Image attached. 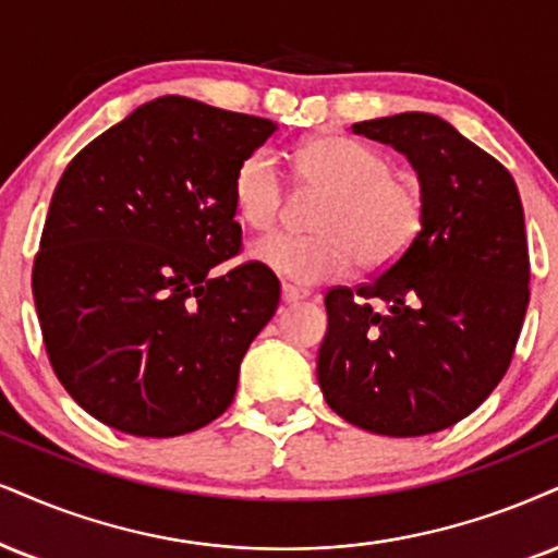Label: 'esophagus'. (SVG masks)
I'll use <instances>...</instances> for the list:
<instances>
[{"label":"esophagus","mask_w":558,"mask_h":558,"mask_svg":"<svg viewBox=\"0 0 558 558\" xmlns=\"http://www.w3.org/2000/svg\"><path fill=\"white\" fill-rule=\"evenodd\" d=\"M307 292L300 290V287H292V284H281V300L287 302V305H292V302H300L305 300Z\"/></svg>","instance_id":"34e87169"}]
</instances>
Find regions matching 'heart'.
Returning a JSON list of instances; mask_svg holds the SVG:
<instances>
[{
    "label": "heart",
    "mask_w": 558,
    "mask_h": 558,
    "mask_svg": "<svg viewBox=\"0 0 558 558\" xmlns=\"http://www.w3.org/2000/svg\"><path fill=\"white\" fill-rule=\"evenodd\" d=\"M292 173L302 194L323 196L311 219L315 235H268L251 245V258L294 284L339 279L354 264L377 271L396 264L422 232L418 183L393 173L388 157L367 144L341 134L313 136L294 149ZM232 202L253 230L279 222L287 189L268 149L238 165Z\"/></svg>",
    "instance_id": "heart-1"
}]
</instances>
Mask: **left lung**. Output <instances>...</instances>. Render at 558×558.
<instances>
[{
  "label": "left lung",
  "instance_id": "left-lung-1",
  "mask_svg": "<svg viewBox=\"0 0 558 558\" xmlns=\"http://www.w3.org/2000/svg\"><path fill=\"white\" fill-rule=\"evenodd\" d=\"M352 132L409 157L424 225L380 277L328 290L318 383L360 429L432 435L476 411L510 367L531 300L518 185L439 116L398 113Z\"/></svg>",
  "mask_w": 558,
  "mask_h": 558
}]
</instances>
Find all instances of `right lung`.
<instances>
[{
  "mask_svg": "<svg viewBox=\"0 0 558 558\" xmlns=\"http://www.w3.org/2000/svg\"><path fill=\"white\" fill-rule=\"evenodd\" d=\"M277 123L165 95L66 165L33 264L46 354L66 393L134 437L225 414L240 362L279 305L271 268L238 256L232 181Z\"/></svg>",
  "mask_w": 558,
  "mask_h": 558,
  "instance_id": "add662e5",
  "label": "right lung"
}]
</instances>
